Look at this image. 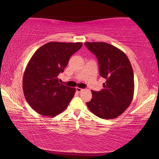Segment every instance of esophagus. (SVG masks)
Instances as JSON below:
<instances>
[{"label": "esophagus", "instance_id": "34e87169", "mask_svg": "<svg viewBox=\"0 0 159 159\" xmlns=\"http://www.w3.org/2000/svg\"><path fill=\"white\" fill-rule=\"evenodd\" d=\"M84 89H81V88H76V91H77V92H78V93H80V92H81V91H82Z\"/></svg>", "mask_w": 159, "mask_h": 159}]
</instances>
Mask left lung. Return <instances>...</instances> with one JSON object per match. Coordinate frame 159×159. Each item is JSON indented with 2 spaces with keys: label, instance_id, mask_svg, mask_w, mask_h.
Returning a JSON list of instances; mask_svg holds the SVG:
<instances>
[{
  "label": "left lung",
  "instance_id": "left-lung-1",
  "mask_svg": "<svg viewBox=\"0 0 159 159\" xmlns=\"http://www.w3.org/2000/svg\"><path fill=\"white\" fill-rule=\"evenodd\" d=\"M97 57L100 75L105 79L103 89L91 90L92 98L86 103L96 116L105 119L116 118L131 104L134 94V75L125 53L105 42H85Z\"/></svg>",
  "mask_w": 159,
  "mask_h": 159
}]
</instances>
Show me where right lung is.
<instances>
[{"label": "right lung", "mask_w": 159, "mask_h": 159, "mask_svg": "<svg viewBox=\"0 0 159 159\" xmlns=\"http://www.w3.org/2000/svg\"><path fill=\"white\" fill-rule=\"evenodd\" d=\"M82 43L50 42L33 54L23 75L24 95L30 107L42 115L54 117L66 109L75 89L59 83L70 57Z\"/></svg>", "instance_id": "1"}]
</instances>
